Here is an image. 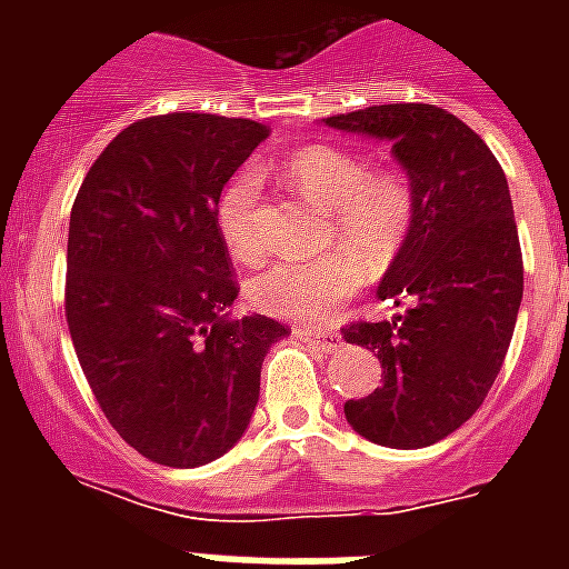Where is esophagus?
Segmentation results:
<instances>
[{"label": "esophagus", "mask_w": 569, "mask_h": 569, "mask_svg": "<svg viewBox=\"0 0 569 569\" xmlns=\"http://www.w3.org/2000/svg\"><path fill=\"white\" fill-rule=\"evenodd\" d=\"M295 337L303 339V342H310V346L319 348V351H337V348H342V337H339L337 330L295 328Z\"/></svg>", "instance_id": "1"}]
</instances>
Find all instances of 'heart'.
<instances>
[{
    "mask_svg": "<svg viewBox=\"0 0 569 569\" xmlns=\"http://www.w3.org/2000/svg\"><path fill=\"white\" fill-rule=\"evenodd\" d=\"M292 189L328 212V248L319 259H286L250 280V303L277 319L321 325L363 286L366 271L396 266L416 223V191L405 173L369 168L363 156L337 144H307L283 164ZM262 180L244 168L218 194L214 221L239 262H259L268 239L262 230Z\"/></svg>",
    "mask_w": 569,
    "mask_h": 569,
    "instance_id": "heart-1",
    "label": "heart"
}]
</instances>
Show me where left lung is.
Masks as SVG:
<instances>
[{"instance_id": "left-lung-1", "label": "left lung", "mask_w": 569, "mask_h": 569, "mask_svg": "<svg viewBox=\"0 0 569 569\" xmlns=\"http://www.w3.org/2000/svg\"><path fill=\"white\" fill-rule=\"evenodd\" d=\"M389 138L416 191L407 248L380 301L410 303L392 321H348L351 346L378 351L380 387L346 401L366 440L422 449L476 413L502 369L522 301V250L502 164L478 132L428 102H389L325 118Z\"/></svg>"}]
</instances>
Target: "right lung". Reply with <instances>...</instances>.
Instances as JSON below:
<instances>
[{"instance_id":"add662e5","label":"right lung","mask_w":569,"mask_h":569,"mask_svg":"<svg viewBox=\"0 0 569 569\" xmlns=\"http://www.w3.org/2000/svg\"><path fill=\"white\" fill-rule=\"evenodd\" d=\"M268 136L248 118L171 111L129 123L70 209L64 312L109 425L144 458L203 467L232 449L259 398L268 316L227 319L239 295L214 203Z\"/></svg>"}]
</instances>
